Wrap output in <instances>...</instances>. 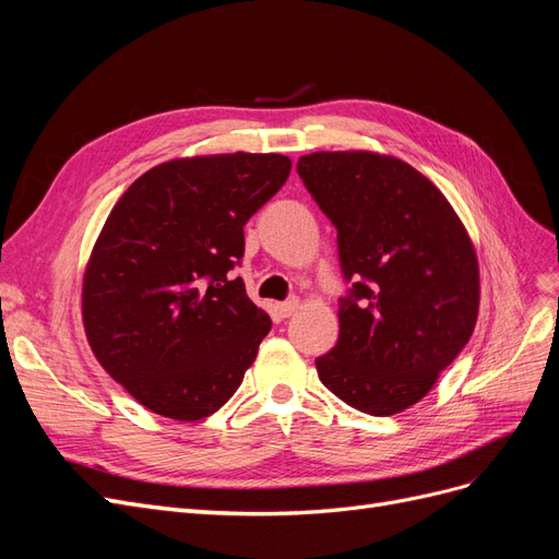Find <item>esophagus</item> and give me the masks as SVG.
<instances>
[{
    "instance_id": "1",
    "label": "esophagus",
    "mask_w": 559,
    "mask_h": 559,
    "mask_svg": "<svg viewBox=\"0 0 559 559\" xmlns=\"http://www.w3.org/2000/svg\"><path fill=\"white\" fill-rule=\"evenodd\" d=\"M298 306H300V300H298V298H292V300L277 302V306H275V312H277L282 319H286V317H292V314L298 310Z\"/></svg>"
}]
</instances>
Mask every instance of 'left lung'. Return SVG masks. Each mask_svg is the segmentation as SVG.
Listing matches in <instances>:
<instances>
[{
	"label": "left lung",
	"instance_id": "obj_1",
	"mask_svg": "<svg viewBox=\"0 0 559 559\" xmlns=\"http://www.w3.org/2000/svg\"><path fill=\"white\" fill-rule=\"evenodd\" d=\"M298 175L335 226L352 282L337 343L314 361L319 380L352 408L396 415L429 394L476 329V249L448 198L394 156L317 151Z\"/></svg>",
	"mask_w": 559,
	"mask_h": 559
}]
</instances>
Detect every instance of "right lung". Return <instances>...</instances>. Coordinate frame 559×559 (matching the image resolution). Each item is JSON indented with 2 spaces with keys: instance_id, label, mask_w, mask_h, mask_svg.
<instances>
[{
  "instance_id": "1",
  "label": "right lung",
  "mask_w": 559,
  "mask_h": 559,
  "mask_svg": "<svg viewBox=\"0 0 559 559\" xmlns=\"http://www.w3.org/2000/svg\"><path fill=\"white\" fill-rule=\"evenodd\" d=\"M289 173L286 156L245 151L160 163L107 216L83 275V326L151 413L195 421L238 392L270 317L228 273L245 224Z\"/></svg>"
}]
</instances>
